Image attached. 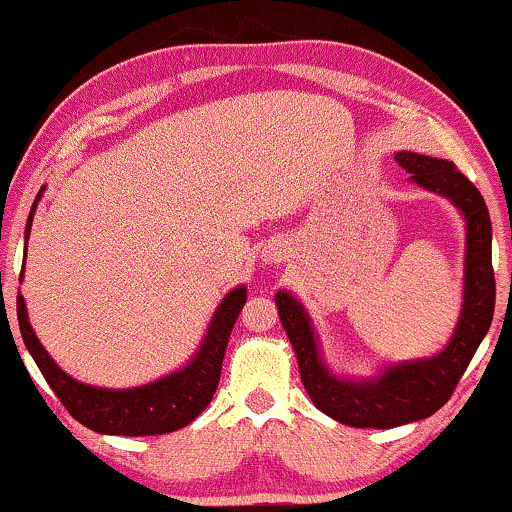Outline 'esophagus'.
<instances>
[{"instance_id":"34e87169","label":"esophagus","mask_w":512,"mask_h":512,"mask_svg":"<svg viewBox=\"0 0 512 512\" xmlns=\"http://www.w3.org/2000/svg\"><path fill=\"white\" fill-rule=\"evenodd\" d=\"M285 253H287V250H285L283 243H269V246L264 248V262L276 264L285 257Z\"/></svg>"}]
</instances>
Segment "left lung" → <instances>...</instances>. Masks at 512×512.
<instances>
[{
  "label": "left lung",
  "instance_id": "1",
  "mask_svg": "<svg viewBox=\"0 0 512 512\" xmlns=\"http://www.w3.org/2000/svg\"><path fill=\"white\" fill-rule=\"evenodd\" d=\"M397 162L410 174V183L441 194L466 222L462 311L445 348L431 357L383 364L366 378L343 376L322 357L320 336L304 304L292 292H276L278 318L297 355L308 397L331 420L357 429H392L434 415L455 392L494 315L492 220L478 187L448 160L401 150Z\"/></svg>",
  "mask_w": 512,
  "mask_h": 512
}]
</instances>
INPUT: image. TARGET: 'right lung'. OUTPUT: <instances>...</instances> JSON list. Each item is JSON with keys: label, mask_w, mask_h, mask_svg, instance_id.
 <instances>
[{"label": "right lung", "mask_w": 512, "mask_h": 512, "mask_svg": "<svg viewBox=\"0 0 512 512\" xmlns=\"http://www.w3.org/2000/svg\"><path fill=\"white\" fill-rule=\"evenodd\" d=\"M43 190L34 199L30 218L25 225V246L30 241V229L37 204L43 197ZM27 253V248H25ZM25 276V257L23 273ZM248 287L236 285L229 290L215 308L211 322H208L206 334L201 338L197 352L190 362H185L181 369L167 373V376L150 380L146 385L136 387H97L81 383L71 378L67 371H62L48 350L34 334L27 315L25 297L18 290V325L23 334L25 348L30 350L39 371L46 378L50 390L57 394V399L64 403V408L76 417L83 427H88L97 434L106 436H157L169 434V431L183 429L194 417L201 415L208 403H211L222 371V359L229 343V334L236 325L241 308L246 306Z\"/></svg>", "instance_id": "right-lung-1"}]
</instances>
